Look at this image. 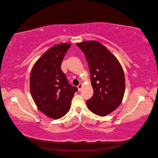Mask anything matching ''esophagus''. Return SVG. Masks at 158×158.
Instances as JSON below:
<instances>
[{
    "instance_id": "34e87169",
    "label": "esophagus",
    "mask_w": 158,
    "mask_h": 158,
    "mask_svg": "<svg viewBox=\"0 0 158 158\" xmlns=\"http://www.w3.org/2000/svg\"><path fill=\"white\" fill-rule=\"evenodd\" d=\"M82 84H80L78 85V91H80L81 90V89L82 88Z\"/></svg>"
}]
</instances>
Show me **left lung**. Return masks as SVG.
<instances>
[{"mask_svg":"<svg viewBox=\"0 0 158 158\" xmlns=\"http://www.w3.org/2000/svg\"><path fill=\"white\" fill-rule=\"evenodd\" d=\"M85 55L90 72L93 96L87 100L88 109L99 116H106L122 102L125 78L117 59L101 43L86 41L77 44Z\"/></svg>","mask_w":158,"mask_h":158,"instance_id":"left-lung-1","label":"left lung"}]
</instances>
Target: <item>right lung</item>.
I'll use <instances>...</instances> for the list:
<instances>
[{"label":"right lung","mask_w":158,"mask_h":158,"mask_svg":"<svg viewBox=\"0 0 158 158\" xmlns=\"http://www.w3.org/2000/svg\"><path fill=\"white\" fill-rule=\"evenodd\" d=\"M70 44L54 45L33 66L30 74V92L37 107L53 119L64 116L77 88L69 84L60 66Z\"/></svg>","instance_id":"obj_1"}]
</instances>
